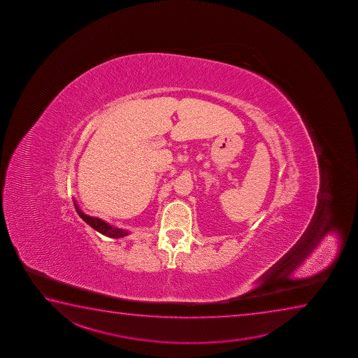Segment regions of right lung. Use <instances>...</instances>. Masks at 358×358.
Instances as JSON below:
<instances>
[{"instance_id": "1", "label": "right lung", "mask_w": 358, "mask_h": 358, "mask_svg": "<svg viewBox=\"0 0 358 358\" xmlns=\"http://www.w3.org/2000/svg\"><path fill=\"white\" fill-rule=\"evenodd\" d=\"M74 206H76L78 215H80V218L89 224L90 227H93L96 231L101 232V235L108 236V237H111V238H121V237L129 235V232L126 231V230L111 227L110 224L106 223L104 220H101V219L85 215L84 212L76 205V200H74Z\"/></svg>"}]
</instances>
